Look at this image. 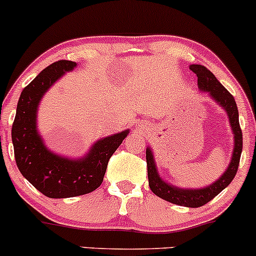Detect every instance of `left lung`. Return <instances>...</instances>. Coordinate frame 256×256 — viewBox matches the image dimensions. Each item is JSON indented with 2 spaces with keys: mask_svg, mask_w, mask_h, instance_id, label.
Here are the masks:
<instances>
[{
  "mask_svg": "<svg viewBox=\"0 0 256 256\" xmlns=\"http://www.w3.org/2000/svg\"><path fill=\"white\" fill-rule=\"evenodd\" d=\"M190 69L198 76L200 90L207 92L212 99L216 100L218 105H220L228 114L229 122H230L232 130L234 134V148L230 164H229L226 171L216 182L204 188H198V190L193 188L192 190V188H178L176 186L164 182L158 176L154 154H152L150 147L146 148V162L148 186L157 197L162 198L167 202L174 203V204L198 208L210 202L224 188L228 187L233 178L236 177L239 167L240 154L242 151V134L239 125V112L233 95L218 82L214 74L210 70H208L206 66H200V64H192V66H190Z\"/></svg>",
  "mask_w": 256,
  "mask_h": 256,
  "instance_id": "obj_1",
  "label": "left lung"
}]
</instances>
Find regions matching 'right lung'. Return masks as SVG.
Listing matches in <instances>:
<instances>
[{
  "label": "right lung",
  "mask_w": 256,
  "mask_h": 256,
  "mask_svg": "<svg viewBox=\"0 0 256 256\" xmlns=\"http://www.w3.org/2000/svg\"><path fill=\"white\" fill-rule=\"evenodd\" d=\"M76 62L58 60L43 69L20 92L12 125L14 158L22 176L49 198H69L96 190L104 180L108 162L128 130L96 141L82 158L70 160L46 147L37 130V112L46 92Z\"/></svg>",
  "instance_id": "right-lung-1"
}]
</instances>
